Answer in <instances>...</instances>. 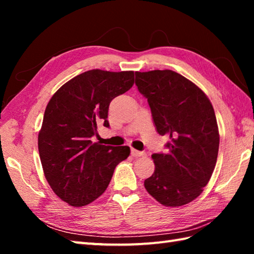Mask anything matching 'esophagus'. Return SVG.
<instances>
[{
  "label": "esophagus",
  "mask_w": 254,
  "mask_h": 254,
  "mask_svg": "<svg viewBox=\"0 0 254 254\" xmlns=\"http://www.w3.org/2000/svg\"><path fill=\"white\" fill-rule=\"evenodd\" d=\"M131 154L132 156H134V157H141V156L144 155L143 152H139V150H136L134 148H131Z\"/></svg>",
  "instance_id": "34e87169"
}]
</instances>
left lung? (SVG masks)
Masks as SVG:
<instances>
[{
    "instance_id": "8db88e82",
    "label": "left lung",
    "mask_w": 254,
    "mask_h": 254,
    "mask_svg": "<svg viewBox=\"0 0 254 254\" xmlns=\"http://www.w3.org/2000/svg\"><path fill=\"white\" fill-rule=\"evenodd\" d=\"M135 85L146 97L156 130L169 137L166 153L153 154L155 171L145 189L165 206L195 199L216 165L219 133L207 96L171 69L136 72Z\"/></svg>"
}]
</instances>
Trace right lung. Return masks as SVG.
I'll use <instances>...</instances> for the list:
<instances>
[{"label": "right lung", "instance_id": "right-lung-1", "mask_svg": "<svg viewBox=\"0 0 254 254\" xmlns=\"http://www.w3.org/2000/svg\"><path fill=\"white\" fill-rule=\"evenodd\" d=\"M134 72L90 69L58 89L48 104L38 135L46 179L62 201L85 206L106 191L128 146L93 143L98 124L109 127L108 110L113 98L130 89Z\"/></svg>", "mask_w": 254, "mask_h": 254}]
</instances>
